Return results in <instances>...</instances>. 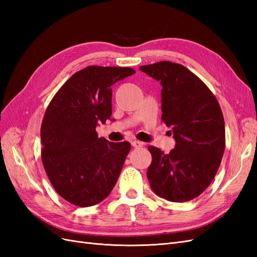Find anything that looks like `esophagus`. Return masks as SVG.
Wrapping results in <instances>:
<instances>
[{"mask_svg": "<svg viewBox=\"0 0 257 257\" xmlns=\"http://www.w3.org/2000/svg\"><path fill=\"white\" fill-rule=\"evenodd\" d=\"M132 146L135 147V148H142L144 146V143L139 142V141H133V142H132Z\"/></svg>", "mask_w": 257, "mask_h": 257, "instance_id": "1", "label": "esophagus"}]
</instances>
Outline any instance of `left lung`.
I'll use <instances>...</instances> for the list:
<instances>
[{
	"instance_id": "obj_1",
	"label": "left lung",
	"mask_w": 257,
	"mask_h": 257,
	"mask_svg": "<svg viewBox=\"0 0 257 257\" xmlns=\"http://www.w3.org/2000/svg\"><path fill=\"white\" fill-rule=\"evenodd\" d=\"M162 84V120L172 127L175 149L148 147V180L158 196L174 203L194 199L211 183L225 149V125L213 93L181 64L169 61L141 66Z\"/></svg>"
}]
</instances>
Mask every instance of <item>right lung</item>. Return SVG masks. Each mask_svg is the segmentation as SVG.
<instances>
[{
    "instance_id": "obj_1",
    "label": "right lung",
    "mask_w": 257,
    "mask_h": 257,
    "mask_svg": "<svg viewBox=\"0 0 257 257\" xmlns=\"http://www.w3.org/2000/svg\"><path fill=\"white\" fill-rule=\"evenodd\" d=\"M133 74L131 67L87 66L62 85L46 109L43 165L54 190L68 203L94 206L118 180L131 144L99 138L95 128L110 119L111 85Z\"/></svg>"
}]
</instances>
